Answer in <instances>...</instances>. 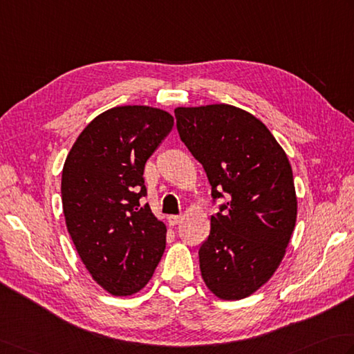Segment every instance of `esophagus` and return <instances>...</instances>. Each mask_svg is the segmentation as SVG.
<instances>
[{
    "label": "esophagus",
    "instance_id": "esophagus-1",
    "mask_svg": "<svg viewBox=\"0 0 354 354\" xmlns=\"http://www.w3.org/2000/svg\"><path fill=\"white\" fill-rule=\"evenodd\" d=\"M181 221H183V216H179V214H171V216H169L170 225H178Z\"/></svg>",
    "mask_w": 354,
    "mask_h": 354
}]
</instances>
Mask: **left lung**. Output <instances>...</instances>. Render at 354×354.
<instances>
[{"label": "left lung", "mask_w": 354, "mask_h": 354, "mask_svg": "<svg viewBox=\"0 0 354 354\" xmlns=\"http://www.w3.org/2000/svg\"><path fill=\"white\" fill-rule=\"evenodd\" d=\"M176 127L212 185L227 199L199 248L205 286L225 301L253 295L286 254L297 214L292 165L258 118L228 104L175 109Z\"/></svg>", "instance_id": "8db88e82"}]
</instances>
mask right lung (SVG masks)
<instances>
[{
	"label": "right lung",
	"mask_w": 354,
	"mask_h": 354,
	"mask_svg": "<svg viewBox=\"0 0 354 354\" xmlns=\"http://www.w3.org/2000/svg\"><path fill=\"white\" fill-rule=\"evenodd\" d=\"M171 127L173 116L161 109H109L81 131L66 158L67 230L82 264L110 295L140 292L161 261L167 228L141 204L142 175Z\"/></svg>",
	"instance_id": "1"
}]
</instances>
